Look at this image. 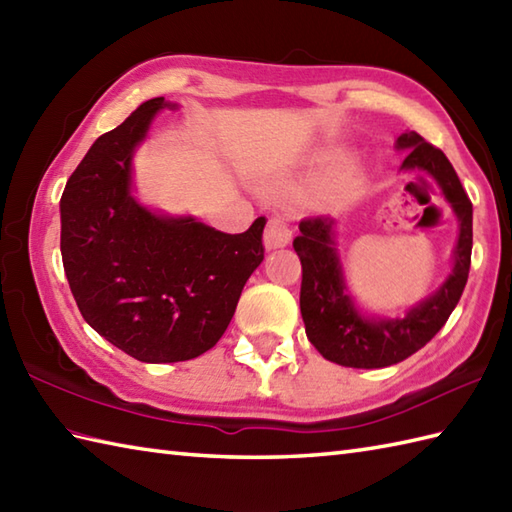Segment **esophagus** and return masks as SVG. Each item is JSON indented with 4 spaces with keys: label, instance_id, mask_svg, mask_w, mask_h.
Instances as JSON below:
<instances>
[{
    "label": "esophagus",
    "instance_id": "obj_1",
    "mask_svg": "<svg viewBox=\"0 0 512 512\" xmlns=\"http://www.w3.org/2000/svg\"><path fill=\"white\" fill-rule=\"evenodd\" d=\"M290 239H292L290 224L286 220H281V217H270L264 233L266 248H281L286 246Z\"/></svg>",
    "mask_w": 512,
    "mask_h": 512
}]
</instances>
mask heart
I'll list each match as a JSON object with an SVG mask.
<instances>
[{
    "label": "heart",
    "instance_id": "b5f03b06",
    "mask_svg": "<svg viewBox=\"0 0 512 512\" xmlns=\"http://www.w3.org/2000/svg\"><path fill=\"white\" fill-rule=\"evenodd\" d=\"M301 180H303V178H301ZM301 180H286V182H281L279 187L284 189V191H295V189H299V182H301Z\"/></svg>",
    "mask_w": 512,
    "mask_h": 512
}]
</instances>
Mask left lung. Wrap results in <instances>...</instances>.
I'll use <instances>...</instances> for the list:
<instances>
[{
    "label": "left lung",
    "instance_id": "obj_1",
    "mask_svg": "<svg viewBox=\"0 0 512 512\" xmlns=\"http://www.w3.org/2000/svg\"><path fill=\"white\" fill-rule=\"evenodd\" d=\"M398 147L409 149L402 169L429 171L438 180L453 211L460 217V237L455 246L453 275L436 295L422 301L405 319L367 321L358 317L345 292L336 248L332 242L334 220L328 215H310L299 222L295 237L301 259V317L310 343L323 358L343 367H387L405 361L427 345L458 306L469 279L473 248V204L442 149L409 132L398 138Z\"/></svg>",
    "mask_w": 512,
    "mask_h": 512
}]
</instances>
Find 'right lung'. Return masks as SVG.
Returning <instances> with one entry per match:
<instances>
[{
	"label": "right lung",
	"mask_w": 512,
	"mask_h": 512,
	"mask_svg": "<svg viewBox=\"0 0 512 512\" xmlns=\"http://www.w3.org/2000/svg\"><path fill=\"white\" fill-rule=\"evenodd\" d=\"M162 107V96L151 99L96 138L61 195V257L76 306L96 332L143 363L211 350L264 259L266 217L228 235L136 204L132 154Z\"/></svg>",
	"instance_id": "1"
}]
</instances>
